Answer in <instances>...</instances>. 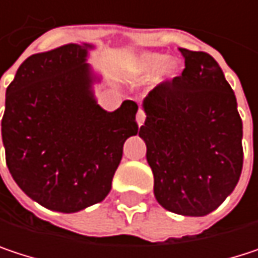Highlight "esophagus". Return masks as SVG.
<instances>
[{"instance_id": "34e87169", "label": "esophagus", "mask_w": 258, "mask_h": 258, "mask_svg": "<svg viewBox=\"0 0 258 258\" xmlns=\"http://www.w3.org/2000/svg\"><path fill=\"white\" fill-rule=\"evenodd\" d=\"M145 119H146V115H145V112H143L142 109H139V112H137V116H136V121H137L139 127H140V125H143Z\"/></svg>"}]
</instances>
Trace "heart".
Wrapping results in <instances>:
<instances>
[{
    "instance_id": "obj_1",
    "label": "heart",
    "mask_w": 258,
    "mask_h": 258,
    "mask_svg": "<svg viewBox=\"0 0 258 258\" xmlns=\"http://www.w3.org/2000/svg\"><path fill=\"white\" fill-rule=\"evenodd\" d=\"M127 70L136 76H146L155 70H158L157 82L170 80L176 76L178 64L175 61H166V55L155 53V52H143L134 55L127 62Z\"/></svg>"
}]
</instances>
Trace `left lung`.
I'll use <instances>...</instances> for the list:
<instances>
[{"label":"left lung","mask_w":258,"mask_h":258,"mask_svg":"<svg viewBox=\"0 0 258 258\" xmlns=\"http://www.w3.org/2000/svg\"><path fill=\"white\" fill-rule=\"evenodd\" d=\"M182 75L143 100L139 136L154 173V194L167 211L203 217L232 194L243 164L242 119L232 86L206 52L179 49Z\"/></svg>","instance_id":"left-lung-1"}]
</instances>
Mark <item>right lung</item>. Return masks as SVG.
<instances>
[{
  "instance_id": "1",
  "label": "right lung",
  "mask_w": 258,
  "mask_h": 258,
  "mask_svg": "<svg viewBox=\"0 0 258 258\" xmlns=\"http://www.w3.org/2000/svg\"><path fill=\"white\" fill-rule=\"evenodd\" d=\"M92 44H66L26 58L6 91L1 136L19 188L41 206L72 214L109 194L137 104L101 109L85 62Z\"/></svg>"
}]
</instances>
